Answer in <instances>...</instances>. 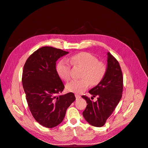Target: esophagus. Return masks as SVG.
Instances as JSON below:
<instances>
[{
    "label": "esophagus",
    "mask_w": 148,
    "mask_h": 148,
    "mask_svg": "<svg viewBox=\"0 0 148 148\" xmlns=\"http://www.w3.org/2000/svg\"><path fill=\"white\" fill-rule=\"evenodd\" d=\"M75 97H76V98H77V99H79V98H81L80 96H79V95H78V94H75Z\"/></svg>",
    "instance_id": "esophagus-1"
}]
</instances>
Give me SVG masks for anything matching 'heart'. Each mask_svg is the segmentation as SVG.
Listing matches in <instances>:
<instances>
[{"label":"heart","mask_w":148,"mask_h":148,"mask_svg":"<svg viewBox=\"0 0 148 148\" xmlns=\"http://www.w3.org/2000/svg\"><path fill=\"white\" fill-rule=\"evenodd\" d=\"M71 65L83 69L81 78L79 80H72L66 85L70 92L77 94L82 93L90 85L96 86L100 83L106 73L107 67L98 58L88 52H80L71 56L68 59ZM70 65L65 60H61L56 65V71L59 77L64 81L70 78Z\"/></svg>","instance_id":"1"}]
</instances>
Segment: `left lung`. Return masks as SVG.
Here are the masks:
<instances>
[{"label":"left lung","mask_w":148,"mask_h":148,"mask_svg":"<svg viewBox=\"0 0 148 148\" xmlns=\"http://www.w3.org/2000/svg\"><path fill=\"white\" fill-rule=\"evenodd\" d=\"M107 71L103 80L89 91L93 97L97 96V101H92L85 95L82 98L88 105L83 116L91 125L101 127L114 111L122 97L123 78L119 62L110 52L107 53ZM93 97H91L92 98Z\"/></svg>","instance_id":"obj_1"}]
</instances>
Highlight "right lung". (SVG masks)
<instances>
[{
	"label": "right lung",
	"instance_id": "obj_1",
	"mask_svg": "<svg viewBox=\"0 0 148 148\" xmlns=\"http://www.w3.org/2000/svg\"><path fill=\"white\" fill-rule=\"evenodd\" d=\"M68 51L43 47L28 58L23 66L22 85L30 112L43 126L51 128L64 119L75 99L73 93L58 95L65 86L56 71V62Z\"/></svg>",
	"mask_w": 148,
	"mask_h": 148
}]
</instances>
